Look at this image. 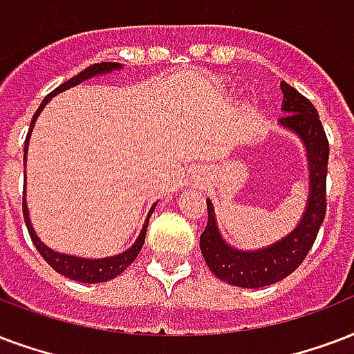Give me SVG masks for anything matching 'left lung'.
<instances>
[{"label": "left lung", "mask_w": 354, "mask_h": 354, "mask_svg": "<svg viewBox=\"0 0 354 354\" xmlns=\"http://www.w3.org/2000/svg\"><path fill=\"white\" fill-rule=\"evenodd\" d=\"M284 117L280 124L303 137L310 159V198L303 221L290 236L271 247L243 252L228 247L217 230L212 202L207 201V225L201 236V250L217 279L239 288H263L295 271L312 249L327 213L328 139L325 128L306 96L282 81Z\"/></svg>", "instance_id": "left-lung-1"}]
</instances>
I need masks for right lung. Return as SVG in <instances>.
<instances>
[{"label": "right lung", "instance_id": "right-lung-1", "mask_svg": "<svg viewBox=\"0 0 354 354\" xmlns=\"http://www.w3.org/2000/svg\"><path fill=\"white\" fill-rule=\"evenodd\" d=\"M115 68H120V64L118 63H96V64H91L87 68L80 72L77 75H74L72 80H68L66 83L63 85H59L55 91H51L44 100H42V104L40 107L37 109V113L33 115V120H31V126H29V131H27V137H26V145H24V152L27 153V141H29V133H31V129H33V124L37 120V117L40 115V111L44 109V105L48 104V100L51 96H55L57 93L64 91V88H70L81 83L83 80H87V77H93L96 74H104V72H111ZM24 153V156H26ZM153 207L156 204L152 206L150 213H148V219H150V215H152ZM21 209H24V221H26V226H27V232H29V236H31V241L35 243V247L37 250L40 252V256L44 258L48 263H50L57 273L64 274V277H68L72 280H77V282H87V284H96V282H107V280L115 279L118 274L122 273L124 269H128V266H131V261L139 256L142 249V243H145V237H147V226H148V219L145 223L141 230V236L137 237V241L133 243V247L128 249L126 252L118 256H111V258H102V260H85V258H75V256H66V254H59L55 250H51L46 247L44 243L40 241L37 234H35L33 226H31V221H29V212H27V206H26V196H24V202H21Z\"/></svg>", "mask_w": 354, "mask_h": 354}]
</instances>
